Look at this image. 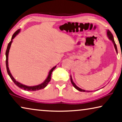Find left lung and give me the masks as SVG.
<instances>
[{
  "instance_id": "1",
  "label": "left lung",
  "mask_w": 122,
  "mask_h": 122,
  "mask_svg": "<svg viewBox=\"0 0 122 122\" xmlns=\"http://www.w3.org/2000/svg\"><path fill=\"white\" fill-rule=\"evenodd\" d=\"M107 36H108V38H109V39H110L111 40V41H112V42L113 43L114 48H115V49H116V51H117V52L118 51H117V45H116V43H115V41H114V38H113V34H112V33L109 30H107ZM71 81L72 84L73 85V86L74 87V88H75L76 89H77L78 90L80 91V92H90V91H86V90H85L81 89L79 88V87H78V86H77V85H76L75 84H74L73 81L72 79V78H71Z\"/></svg>"
}]
</instances>
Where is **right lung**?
<instances>
[{"mask_svg": "<svg viewBox=\"0 0 122 122\" xmlns=\"http://www.w3.org/2000/svg\"><path fill=\"white\" fill-rule=\"evenodd\" d=\"M20 31V30H16V31L14 33L13 35H12L11 40L14 39V37H15V36L17 35L18 33H19ZM11 43H12V41H11L10 42H9V43L8 44V47H7V49H6V53H5V55H6V70H7V72H8V74L9 75V76H10V78L12 80V81H14V83L16 85H17V86H19L20 88H21L22 89H23V90H27V91H36V90H40V89H42L44 88L47 85H48V83H49V81H50V80H51V76L52 72V71H53V70H54V69L55 68L56 66L54 67L53 68H52L51 70H50V71L49 72V75H48V78H47L45 80V81H44L43 83H41V84L38 85H36V86H26V85H23V84H21V83H20L19 82H18V81H16V80L14 79V78L12 77V76L11 75V73H10V71H9V67H8V54H9V49H10L11 44Z\"/></svg>", "mask_w": 122, "mask_h": 122, "instance_id": "obj_1", "label": "right lung"}]
</instances>
